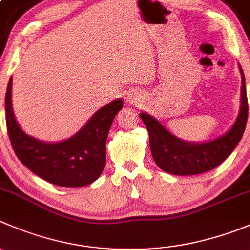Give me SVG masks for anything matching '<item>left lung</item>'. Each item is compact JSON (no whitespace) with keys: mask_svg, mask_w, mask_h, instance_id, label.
I'll return each mask as SVG.
<instances>
[{"mask_svg":"<svg viewBox=\"0 0 250 250\" xmlns=\"http://www.w3.org/2000/svg\"><path fill=\"white\" fill-rule=\"evenodd\" d=\"M242 73V105L233 127L226 135L206 142L190 144L177 139L162 124L146 113L140 114L149 134V147L154 162L161 169L175 175H192L213 169L232 153L243 136L248 119L246 80Z\"/></svg>","mask_w":250,"mask_h":250,"instance_id":"1","label":"left lung"}]
</instances>
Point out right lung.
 <instances>
[{"label":"right lung","instance_id":"right-lung-1","mask_svg":"<svg viewBox=\"0 0 250 250\" xmlns=\"http://www.w3.org/2000/svg\"><path fill=\"white\" fill-rule=\"evenodd\" d=\"M12 77L6 92V125L9 141L21 162L34 174L59 187L80 188L98 179L105 167L109 129L123 101L99 109L81 131L66 141L46 144L24 134L14 119L11 102Z\"/></svg>","mask_w":250,"mask_h":250}]
</instances>
